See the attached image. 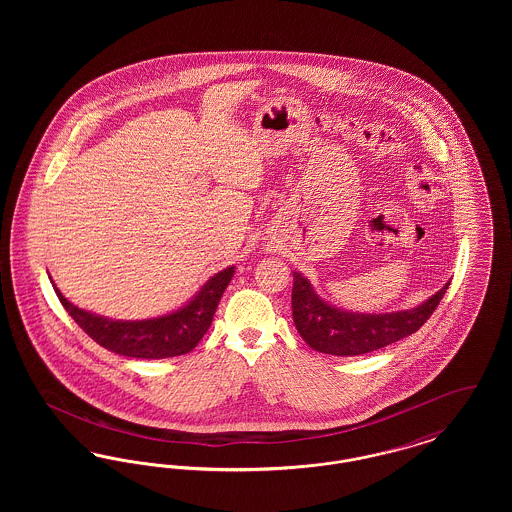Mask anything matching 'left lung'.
Returning <instances> with one entry per match:
<instances>
[{
    "label": "left lung",
    "instance_id": "obj_1",
    "mask_svg": "<svg viewBox=\"0 0 512 512\" xmlns=\"http://www.w3.org/2000/svg\"><path fill=\"white\" fill-rule=\"evenodd\" d=\"M447 288L449 282L411 311L359 315L328 305L318 297L307 278L293 272V324L301 338L320 353L338 357L365 355L414 334L432 317Z\"/></svg>",
    "mask_w": 512,
    "mask_h": 512
}]
</instances>
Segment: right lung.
I'll return each mask as SVG.
<instances>
[{"instance_id": "obj_1", "label": "right lung", "mask_w": 512, "mask_h": 512, "mask_svg": "<svg viewBox=\"0 0 512 512\" xmlns=\"http://www.w3.org/2000/svg\"><path fill=\"white\" fill-rule=\"evenodd\" d=\"M234 276V267L215 274L194 299L165 317L149 320H111L78 309L55 286V293L74 322L101 347L136 359H169L186 355L209 330L220 297Z\"/></svg>"}]
</instances>
